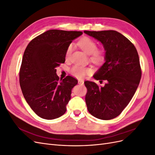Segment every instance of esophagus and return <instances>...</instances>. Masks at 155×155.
<instances>
[{
    "instance_id": "1",
    "label": "esophagus",
    "mask_w": 155,
    "mask_h": 155,
    "mask_svg": "<svg viewBox=\"0 0 155 155\" xmlns=\"http://www.w3.org/2000/svg\"><path fill=\"white\" fill-rule=\"evenodd\" d=\"M78 83L80 84V85H83L84 83V81L83 80H78Z\"/></svg>"
}]
</instances>
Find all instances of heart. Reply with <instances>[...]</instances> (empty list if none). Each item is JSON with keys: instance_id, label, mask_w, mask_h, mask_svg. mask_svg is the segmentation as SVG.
I'll return each instance as SVG.
<instances>
[{"instance_id": "obj_1", "label": "heart", "mask_w": 155, "mask_h": 155, "mask_svg": "<svg viewBox=\"0 0 155 155\" xmlns=\"http://www.w3.org/2000/svg\"><path fill=\"white\" fill-rule=\"evenodd\" d=\"M78 45L85 52L90 55V59L96 64H101L105 61L106 56L104 49H97L96 42L88 37H84L78 42ZM72 51V45H70L65 53V59H69ZM92 71V68L81 65L74 64L70 69V73L72 76L79 79H81L86 75L90 74Z\"/></svg>"}]
</instances>
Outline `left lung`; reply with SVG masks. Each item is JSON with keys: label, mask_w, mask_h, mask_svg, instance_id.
<instances>
[{"label": "left lung", "mask_w": 155, "mask_h": 155, "mask_svg": "<svg viewBox=\"0 0 155 155\" xmlns=\"http://www.w3.org/2000/svg\"><path fill=\"white\" fill-rule=\"evenodd\" d=\"M84 33L101 42L106 56L105 62L93 76L101 82L105 80V85L85 82L87 109L98 119H113L129 104L140 83L142 71L137 50L127 38L114 30Z\"/></svg>", "instance_id": "left-lung-1"}]
</instances>
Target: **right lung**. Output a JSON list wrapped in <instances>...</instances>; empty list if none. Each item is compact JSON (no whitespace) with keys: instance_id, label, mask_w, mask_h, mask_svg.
Wrapping results in <instances>:
<instances>
[{"instance_id":"1","label":"right lung","mask_w":155,"mask_h":155,"mask_svg":"<svg viewBox=\"0 0 155 155\" xmlns=\"http://www.w3.org/2000/svg\"><path fill=\"white\" fill-rule=\"evenodd\" d=\"M82 31L50 30L28 45L19 72L21 90L35 113L46 120L63 115L78 80L68 76L61 81L55 68L65 61V53Z\"/></svg>"}]
</instances>
